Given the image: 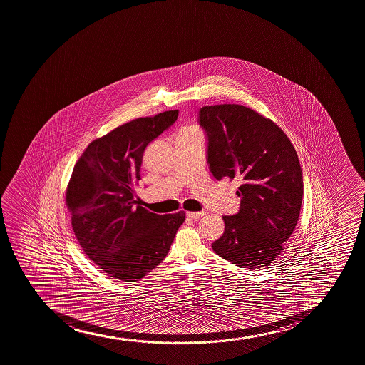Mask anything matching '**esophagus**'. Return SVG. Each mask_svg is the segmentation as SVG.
<instances>
[{
    "mask_svg": "<svg viewBox=\"0 0 365 365\" xmlns=\"http://www.w3.org/2000/svg\"><path fill=\"white\" fill-rule=\"evenodd\" d=\"M185 215H187V217L189 218H199L202 217V216L205 215V212H204V211H197V212H195V211H187Z\"/></svg>",
    "mask_w": 365,
    "mask_h": 365,
    "instance_id": "esophagus-1",
    "label": "esophagus"
}]
</instances>
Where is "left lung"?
<instances>
[{
	"label": "left lung",
	"instance_id": "8db88e82",
	"mask_svg": "<svg viewBox=\"0 0 365 365\" xmlns=\"http://www.w3.org/2000/svg\"><path fill=\"white\" fill-rule=\"evenodd\" d=\"M199 123L207 138L215 178L240 180V210L223 216L225 232L212 242L220 257L245 269L269 266L299 221L302 170L285 132L240 104L202 107Z\"/></svg>",
	"mask_w": 365,
	"mask_h": 365
}]
</instances>
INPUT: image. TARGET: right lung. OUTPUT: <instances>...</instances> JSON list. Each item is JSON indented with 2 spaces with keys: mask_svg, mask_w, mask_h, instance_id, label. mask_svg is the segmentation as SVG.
I'll list each match as a JSON object with an SVG mask.
<instances>
[{
  "mask_svg": "<svg viewBox=\"0 0 365 365\" xmlns=\"http://www.w3.org/2000/svg\"><path fill=\"white\" fill-rule=\"evenodd\" d=\"M178 110L138 118L91 142L66 187V202L78 244L101 269L135 282L166 257L185 211L156 215L135 200L148 144L171 126Z\"/></svg>",
  "mask_w": 365,
  "mask_h": 365,
  "instance_id": "add662e5",
  "label": "right lung"
}]
</instances>
